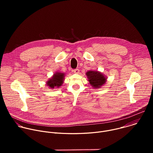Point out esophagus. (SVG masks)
I'll use <instances>...</instances> for the list:
<instances>
[{
  "label": "esophagus",
  "instance_id": "1",
  "mask_svg": "<svg viewBox=\"0 0 153 153\" xmlns=\"http://www.w3.org/2000/svg\"><path fill=\"white\" fill-rule=\"evenodd\" d=\"M73 71H74V73H76V74L79 73V69H75V70H73Z\"/></svg>",
  "mask_w": 153,
  "mask_h": 153
}]
</instances>
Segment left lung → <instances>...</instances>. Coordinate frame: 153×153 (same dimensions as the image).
<instances>
[{
    "mask_svg": "<svg viewBox=\"0 0 153 153\" xmlns=\"http://www.w3.org/2000/svg\"><path fill=\"white\" fill-rule=\"evenodd\" d=\"M86 75L89 83L94 88H100L106 81V77L97 71H88Z\"/></svg>",
    "mask_w": 153,
    "mask_h": 153,
    "instance_id": "8db88e82",
    "label": "left lung"
}]
</instances>
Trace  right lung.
<instances>
[{
	"mask_svg": "<svg viewBox=\"0 0 153 153\" xmlns=\"http://www.w3.org/2000/svg\"><path fill=\"white\" fill-rule=\"evenodd\" d=\"M65 74L63 73L56 72L53 77L47 82V85L51 88H59L63 84L64 81Z\"/></svg>",
	"mask_w": 153,
	"mask_h": 153,
	"instance_id": "1",
	"label": "right lung"
}]
</instances>
